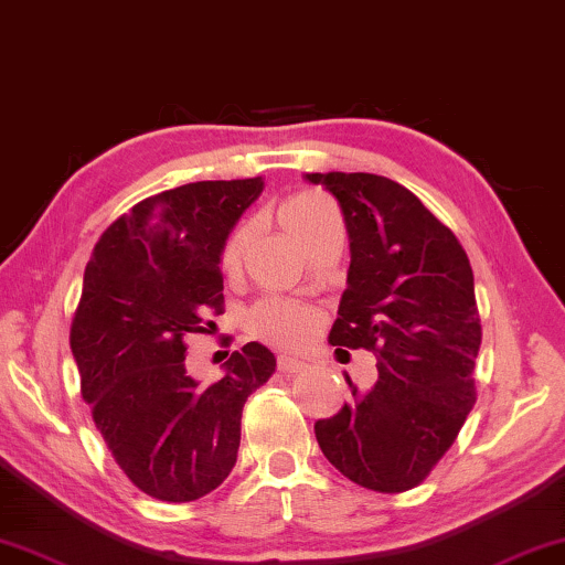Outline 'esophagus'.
Returning <instances> with one entry per match:
<instances>
[{"label": "esophagus", "mask_w": 565, "mask_h": 565, "mask_svg": "<svg viewBox=\"0 0 565 565\" xmlns=\"http://www.w3.org/2000/svg\"><path fill=\"white\" fill-rule=\"evenodd\" d=\"M277 370L285 372V374H292V372H302L306 370V362H300L298 356H290V354H280L277 356Z\"/></svg>", "instance_id": "obj_1"}]
</instances>
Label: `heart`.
<instances>
[{
	"label": "heart",
	"mask_w": 565,
	"mask_h": 565,
	"mask_svg": "<svg viewBox=\"0 0 565 565\" xmlns=\"http://www.w3.org/2000/svg\"><path fill=\"white\" fill-rule=\"evenodd\" d=\"M326 211H331V203L326 201L323 195H316V193L290 195V199L280 206V224L285 232L300 244L302 236L310 232V226H313ZM244 249H247V228L242 226L236 228L224 244V252H222L224 267L226 269L239 267ZM249 323L259 337L277 343H300L316 331L313 310L296 306V302H288V300H277V298L263 300L259 306L252 308Z\"/></svg>",
	"instance_id": "heart-1"
}]
</instances>
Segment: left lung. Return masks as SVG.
I'll list each match as a JSON object with an SVG mask.
<instances>
[{"mask_svg": "<svg viewBox=\"0 0 565 565\" xmlns=\"http://www.w3.org/2000/svg\"><path fill=\"white\" fill-rule=\"evenodd\" d=\"M339 201L351 265L329 341L377 354L370 392L316 423L326 459L359 487H418L477 403L481 323L463 247L415 193L372 173H306Z\"/></svg>", "mask_w": 565, "mask_h": 565, "instance_id": "1", "label": "left lung"}]
</instances>
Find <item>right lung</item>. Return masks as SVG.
Returning a JSON list of instances; mask_svg holds the SVG:
<instances>
[{"instance_id": "obj_1", "label": "right lung", "mask_w": 565, "mask_h": 565, "mask_svg": "<svg viewBox=\"0 0 565 565\" xmlns=\"http://www.w3.org/2000/svg\"><path fill=\"white\" fill-rule=\"evenodd\" d=\"M263 178L199 181L150 195L96 242L71 323L81 395L114 461L145 494L193 502L236 463L242 407L273 377L257 341L232 351L226 374L199 387L185 337L224 310L222 252Z\"/></svg>"}]
</instances>
